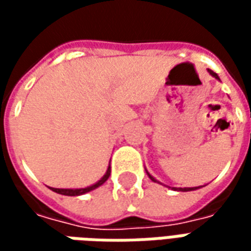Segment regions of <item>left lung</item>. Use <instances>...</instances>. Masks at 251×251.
I'll return each instance as SVG.
<instances>
[{
	"label": "left lung",
	"instance_id": "obj_1",
	"mask_svg": "<svg viewBox=\"0 0 251 251\" xmlns=\"http://www.w3.org/2000/svg\"><path fill=\"white\" fill-rule=\"evenodd\" d=\"M207 71L210 72L211 76H214V77H215V79H218V80H221V79H219V76H218V74H215V72H214V71H211V70H207ZM145 171H147V169H145ZM147 174H148V176H149V179L152 180V181L160 183V181H157V180L154 179V177H153L152 175L149 174L148 171H147ZM198 188H201V187H184V188H176V187H172V189H174V191H181V192H188V191H195V189H198Z\"/></svg>",
	"mask_w": 251,
	"mask_h": 251
}]
</instances>
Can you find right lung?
I'll use <instances>...</instances> for the list:
<instances>
[{
    "instance_id": "1",
    "label": "right lung",
    "mask_w": 251,
    "mask_h": 251,
    "mask_svg": "<svg viewBox=\"0 0 251 251\" xmlns=\"http://www.w3.org/2000/svg\"><path fill=\"white\" fill-rule=\"evenodd\" d=\"M110 174H111V168H110V165H109V168H107V171H106V174L103 175V177H102L100 180H98L95 184L90 185V187H86V188H51V189L53 191V192H56V194L66 195V196H79V195L87 194V192H90V191H93V189L100 187L106 180L109 179Z\"/></svg>"
}]
</instances>
